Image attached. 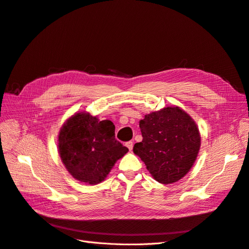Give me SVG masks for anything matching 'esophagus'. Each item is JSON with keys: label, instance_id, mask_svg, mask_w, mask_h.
Instances as JSON below:
<instances>
[{"label": "esophagus", "instance_id": "1", "mask_svg": "<svg viewBox=\"0 0 249 249\" xmlns=\"http://www.w3.org/2000/svg\"><path fill=\"white\" fill-rule=\"evenodd\" d=\"M125 145H126V147L129 148L130 150H132V149H133V141H129V142H126V143H125Z\"/></svg>", "mask_w": 249, "mask_h": 249}]
</instances>
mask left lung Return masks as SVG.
<instances>
[{
  "instance_id": "1",
  "label": "left lung",
  "mask_w": 249,
  "mask_h": 249,
  "mask_svg": "<svg viewBox=\"0 0 249 249\" xmlns=\"http://www.w3.org/2000/svg\"><path fill=\"white\" fill-rule=\"evenodd\" d=\"M139 126L143 139L133 152L153 178L165 185L184 178L200 147L198 127L190 115L178 107H166L146 114Z\"/></svg>"
}]
</instances>
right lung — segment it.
<instances>
[{"label": "right lung", "instance_id": "right-lung-1", "mask_svg": "<svg viewBox=\"0 0 249 249\" xmlns=\"http://www.w3.org/2000/svg\"><path fill=\"white\" fill-rule=\"evenodd\" d=\"M62 163L72 178L89 185L107 178L115 162L129 149L115 139V125L79 112L62 125L58 136Z\"/></svg>", "mask_w": 249, "mask_h": 249}]
</instances>
